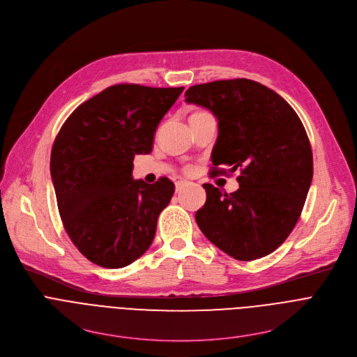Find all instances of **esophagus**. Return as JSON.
I'll return each mask as SVG.
<instances>
[{"mask_svg": "<svg viewBox=\"0 0 357 357\" xmlns=\"http://www.w3.org/2000/svg\"><path fill=\"white\" fill-rule=\"evenodd\" d=\"M186 186V182H183V181H179V182H176L175 183V188H176V193H181L182 192V189Z\"/></svg>", "mask_w": 357, "mask_h": 357, "instance_id": "1", "label": "esophagus"}]
</instances>
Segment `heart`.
<instances>
[{
    "label": "heart",
    "instance_id": "1",
    "mask_svg": "<svg viewBox=\"0 0 357 357\" xmlns=\"http://www.w3.org/2000/svg\"><path fill=\"white\" fill-rule=\"evenodd\" d=\"M200 114H203V113H202V112H196V113H193L190 117H196V116H200ZM190 171H192V168H186V172H188V174H189Z\"/></svg>",
    "mask_w": 357,
    "mask_h": 357
}]
</instances>
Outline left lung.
<instances>
[{
    "label": "left lung",
    "mask_w": 357,
    "mask_h": 357,
    "mask_svg": "<svg viewBox=\"0 0 357 357\" xmlns=\"http://www.w3.org/2000/svg\"><path fill=\"white\" fill-rule=\"evenodd\" d=\"M188 103L209 109L219 124L212 151L219 165L238 171V189L205 183L206 203L195 215L202 233L240 261L277 250L295 227L312 175L311 144L298 114L274 90L248 79L195 84Z\"/></svg>",
    "instance_id": "obj_1"
}]
</instances>
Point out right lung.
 Instances as JSON below:
<instances>
[{
    "label": "right lung",
    "mask_w": 357,
    "mask_h": 357,
    "mask_svg": "<svg viewBox=\"0 0 357 357\" xmlns=\"http://www.w3.org/2000/svg\"><path fill=\"white\" fill-rule=\"evenodd\" d=\"M183 87L114 84L80 105L50 152L58 209L73 244L91 263L123 268L149 248L175 185L132 179L137 154L152 151L155 130Z\"/></svg>",
    "instance_id": "obj_1"
}]
</instances>
